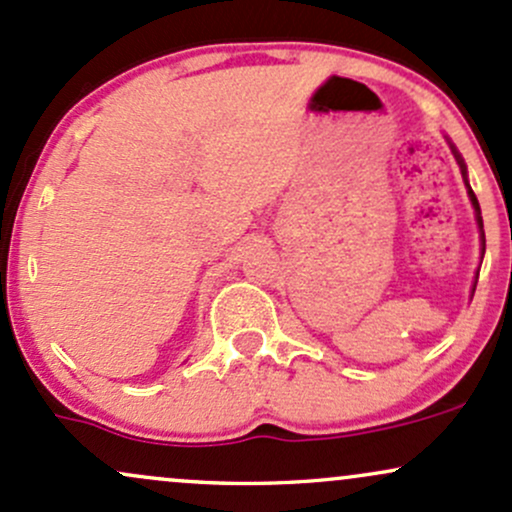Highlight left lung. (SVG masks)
I'll list each match as a JSON object with an SVG mask.
<instances>
[{
  "instance_id": "left-lung-1",
  "label": "left lung",
  "mask_w": 512,
  "mask_h": 512,
  "mask_svg": "<svg viewBox=\"0 0 512 512\" xmlns=\"http://www.w3.org/2000/svg\"><path fill=\"white\" fill-rule=\"evenodd\" d=\"M447 145H450L452 154H455L457 164H459V171H462V179H464V186H467V195L469 200H472V208H474V217H476V227H479V241H481V261H484V254H486V234H484V220H481V208H479V200H476V195L472 191V186H469V176H467V164H464L462 154L457 152V147L452 145L450 140H447ZM481 268V266H479ZM476 280H479V271L474 275V285H472V297H474V290H476Z\"/></svg>"
}]
</instances>
